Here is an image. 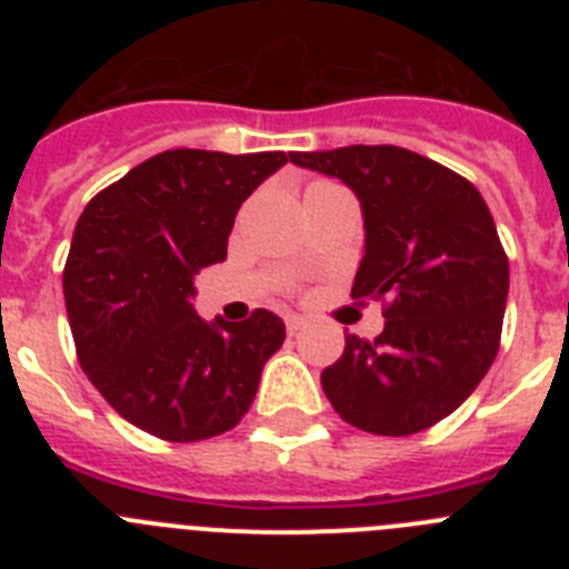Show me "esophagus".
<instances>
[{
	"mask_svg": "<svg viewBox=\"0 0 569 569\" xmlns=\"http://www.w3.org/2000/svg\"><path fill=\"white\" fill-rule=\"evenodd\" d=\"M284 328H288L290 336H296L301 328H305V319H301V316H296V313H288V316H284Z\"/></svg>",
	"mask_w": 569,
	"mask_h": 569,
	"instance_id": "1",
	"label": "esophagus"
}]
</instances>
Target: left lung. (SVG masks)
I'll use <instances>...</instances> for the list:
<instances>
[{
    "label": "left lung",
    "instance_id": "1",
    "mask_svg": "<svg viewBox=\"0 0 569 569\" xmlns=\"http://www.w3.org/2000/svg\"><path fill=\"white\" fill-rule=\"evenodd\" d=\"M341 179L365 213L353 299L385 308L373 341L347 336L321 387L347 425L410 436L450 416L499 353L510 261L481 193L445 164L396 144L290 153Z\"/></svg>",
    "mask_w": 569,
    "mask_h": 569
}]
</instances>
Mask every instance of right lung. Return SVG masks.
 Here are the masks:
<instances>
[{
    "mask_svg": "<svg viewBox=\"0 0 569 569\" xmlns=\"http://www.w3.org/2000/svg\"><path fill=\"white\" fill-rule=\"evenodd\" d=\"M284 162V150H164L79 216L62 273L79 365L156 439L202 441L239 425L284 341L270 310L208 325L190 305L199 270L228 256L236 210Z\"/></svg>",
    "mask_w": 569,
    "mask_h": 569,
    "instance_id": "right-lung-1",
    "label": "right lung"
}]
</instances>
